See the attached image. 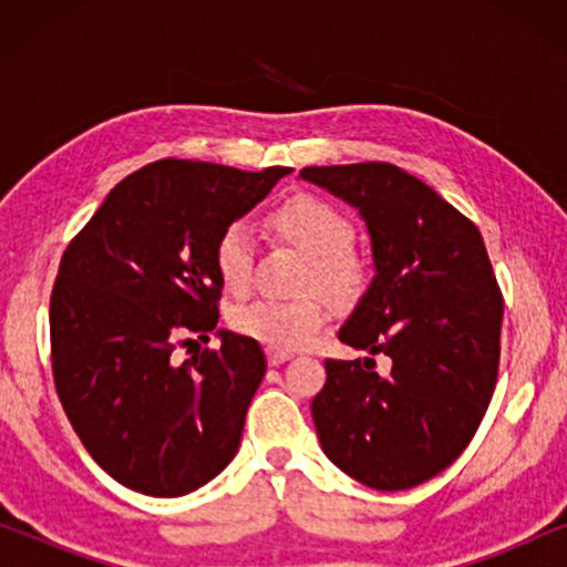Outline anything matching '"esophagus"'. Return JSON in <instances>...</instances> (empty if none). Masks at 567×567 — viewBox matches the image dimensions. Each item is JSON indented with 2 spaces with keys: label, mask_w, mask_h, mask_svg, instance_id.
Wrapping results in <instances>:
<instances>
[{
  "label": "esophagus",
  "mask_w": 567,
  "mask_h": 567,
  "mask_svg": "<svg viewBox=\"0 0 567 567\" xmlns=\"http://www.w3.org/2000/svg\"><path fill=\"white\" fill-rule=\"evenodd\" d=\"M291 351H276V348H268V363L270 367H281V363H286L291 359Z\"/></svg>",
  "instance_id": "obj_1"
}]
</instances>
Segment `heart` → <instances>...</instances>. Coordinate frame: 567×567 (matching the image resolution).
<instances>
[{"instance_id":"obj_1","label":"heart","mask_w":567,"mask_h":567,"mask_svg":"<svg viewBox=\"0 0 567 567\" xmlns=\"http://www.w3.org/2000/svg\"><path fill=\"white\" fill-rule=\"evenodd\" d=\"M270 229L284 243L309 258V286H317L332 301H351L367 284V262L353 250V224L328 200L299 196L286 200L268 216ZM252 237L245 224H229L214 245V268L229 293H245L252 281ZM328 320L320 297L297 301L258 299L231 315L239 336L258 340L276 351H297L317 338Z\"/></svg>"}]
</instances>
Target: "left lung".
Wrapping results in <instances>:
<instances>
[{
  "mask_svg": "<svg viewBox=\"0 0 567 567\" xmlns=\"http://www.w3.org/2000/svg\"><path fill=\"white\" fill-rule=\"evenodd\" d=\"M301 181L353 206L367 224L374 278L338 338L355 361H324L312 400L328 460L374 491L436 477L491 405L503 299L483 235L436 190L386 162L305 167ZM391 355L382 378L373 355Z\"/></svg>",
  "mask_w": 567,
  "mask_h": 567,
  "instance_id": "obj_1",
  "label": "left lung"
}]
</instances>
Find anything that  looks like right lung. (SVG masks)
Masks as SVG:
<instances>
[{
    "instance_id": "obj_1",
    "label": "right lung",
    "mask_w": 567,
    "mask_h": 567,
    "mask_svg": "<svg viewBox=\"0 0 567 567\" xmlns=\"http://www.w3.org/2000/svg\"><path fill=\"white\" fill-rule=\"evenodd\" d=\"M289 173L152 162L107 193L61 258L53 382L92 460L131 491L177 498L235 460L266 353L216 330V351L181 363L175 340H208L224 289L216 239Z\"/></svg>"
}]
</instances>
